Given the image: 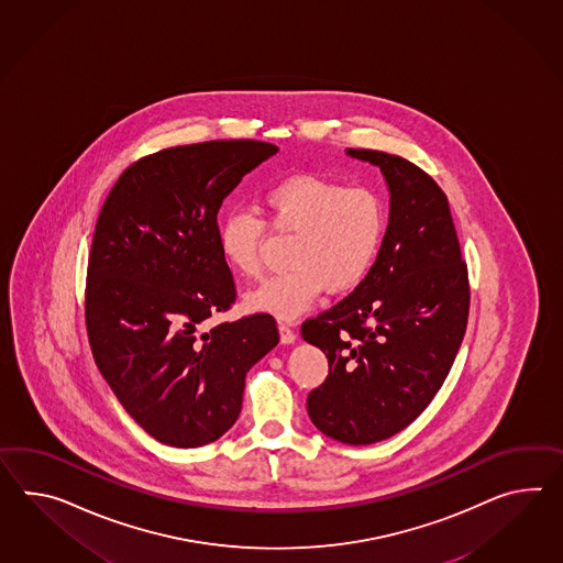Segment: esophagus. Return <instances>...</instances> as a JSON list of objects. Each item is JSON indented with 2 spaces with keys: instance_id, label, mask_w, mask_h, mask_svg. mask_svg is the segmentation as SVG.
Returning a JSON list of instances; mask_svg holds the SVG:
<instances>
[{
  "instance_id": "34e87169",
  "label": "esophagus",
  "mask_w": 563,
  "mask_h": 563,
  "mask_svg": "<svg viewBox=\"0 0 563 563\" xmlns=\"http://www.w3.org/2000/svg\"><path fill=\"white\" fill-rule=\"evenodd\" d=\"M278 333H280V342L283 343H295V340H297V333L287 323L278 325Z\"/></svg>"
}]
</instances>
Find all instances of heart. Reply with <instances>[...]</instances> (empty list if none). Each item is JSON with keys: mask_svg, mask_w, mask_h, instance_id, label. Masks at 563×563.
I'll use <instances>...</instances> for the list:
<instances>
[{"mask_svg": "<svg viewBox=\"0 0 563 563\" xmlns=\"http://www.w3.org/2000/svg\"><path fill=\"white\" fill-rule=\"evenodd\" d=\"M262 201L278 233H292L290 268L268 278L247 295L254 311L292 321L319 297L347 292L371 273L383 246L386 207L364 185H343L316 173H301L268 187ZM218 242L223 261L244 278H261L266 221L252 209H233L220 221Z\"/></svg>", "mask_w": 563, "mask_h": 563, "instance_id": "heart-1", "label": "heart"}]
</instances>
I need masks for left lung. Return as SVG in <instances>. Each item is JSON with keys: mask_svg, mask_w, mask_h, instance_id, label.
I'll use <instances>...</instances> for the list:
<instances>
[{"mask_svg": "<svg viewBox=\"0 0 563 563\" xmlns=\"http://www.w3.org/2000/svg\"><path fill=\"white\" fill-rule=\"evenodd\" d=\"M347 154L380 166L390 218L366 278L302 323L330 364L307 412L328 438L368 445L411 426L438 395L466 333L470 283L438 183L397 154Z\"/></svg>", "mask_w": 563, "mask_h": 563, "instance_id": "left-lung-1", "label": "left lung"}]
</instances>
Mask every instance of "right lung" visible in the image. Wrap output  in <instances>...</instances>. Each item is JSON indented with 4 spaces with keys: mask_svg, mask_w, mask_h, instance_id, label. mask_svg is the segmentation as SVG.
Returning a JSON list of instances; mask_svg holds the SVG:
<instances>
[{
    "mask_svg": "<svg viewBox=\"0 0 563 563\" xmlns=\"http://www.w3.org/2000/svg\"><path fill=\"white\" fill-rule=\"evenodd\" d=\"M276 152L261 140L154 152L99 211L85 287L91 352L125 411L165 445L220 439L242 411L246 372L278 343L268 313L207 323L235 302L218 211Z\"/></svg>",
    "mask_w": 563,
    "mask_h": 563,
    "instance_id": "add662e5",
    "label": "right lung"
}]
</instances>
